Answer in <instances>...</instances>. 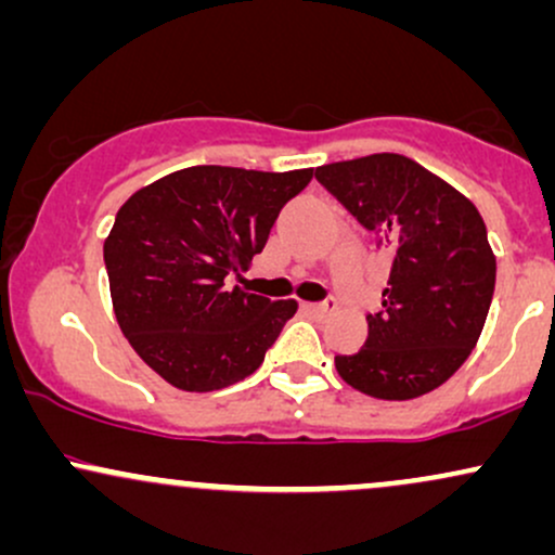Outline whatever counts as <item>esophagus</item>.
I'll use <instances>...</instances> for the list:
<instances>
[{
	"mask_svg": "<svg viewBox=\"0 0 555 555\" xmlns=\"http://www.w3.org/2000/svg\"><path fill=\"white\" fill-rule=\"evenodd\" d=\"M308 310L313 315H326V313H331V310H336V299L334 297H326V299H323V302H310Z\"/></svg>",
	"mask_w": 555,
	"mask_h": 555,
	"instance_id": "1",
	"label": "esophagus"
}]
</instances>
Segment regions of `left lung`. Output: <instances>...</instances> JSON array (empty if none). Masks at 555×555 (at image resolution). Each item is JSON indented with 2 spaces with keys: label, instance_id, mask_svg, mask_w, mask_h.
<instances>
[{
  "label": "left lung",
  "instance_id": "1",
  "mask_svg": "<svg viewBox=\"0 0 555 555\" xmlns=\"http://www.w3.org/2000/svg\"><path fill=\"white\" fill-rule=\"evenodd\" d=\"M315 180L393 258L365 347L336 354V371L367 397H423L460 371L486 326L495 289L486 221L451 184L399 154L326 164Z\"/></svg>",
  "mask_w": 555,
  "mask_h": 555
}]
</instances>
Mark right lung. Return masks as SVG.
Masks as SVG:
<instances>
[{"label": "right lung", "mask_w": 555, "mask_h": 555, "mask_svg": "<svg viewBox=\"0 0 555 555\" xmlns=\"http://www.w3.org/2000/svg\"><path fill=\"white\" fill-rule=\"evenodd\" d=\"M313 169L188 167L117 211L104 263L119 328L140 360L182 391H219L260 367L295 299L229 286L266 247Z\"/></svg>", "instance_id": "add662e5"}]
</instances>
